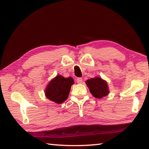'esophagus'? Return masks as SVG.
<instances>
[{"label": "esophagus", "mask_w": 149, "mask_h": 149, "mask_svg": "<svg viewBox=\"0 0 149 149\" xmlns=\"http://www.w3.org/2000/svg\"><path fill=\"white\" fill-rule=\"evenodd\" d=\"M76 81H77V83L81 84V83H83V79L81 78V77H78L76 79Z\"/></svg>", "instance_id": "esophagus-1"}]
</instances>
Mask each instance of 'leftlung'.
<instances>
[{
	"instance_id": "8db88e82",
	"label": "left lung",
	"mask_w": 149,
	"mask_h": 149,
	"mask_svg": "<svg viewBox=\"0 0 149 149\" xmlns=\"http://www.w3.org/2000/svg\"><path fill=\"white\" fill-rule=\"evenodd\" d=\"M86 83L89 88L90 93L95 98L101 99L109 93L106 82L100 77L91 78L86 81Z\"/></svg>"
}]
</instances>
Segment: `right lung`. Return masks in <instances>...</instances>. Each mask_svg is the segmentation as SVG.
I'll list each match as a JSON object with an SVG mask.
<instances>
[{"label": "right lung", "mask_w": 149, "mask_h": 149, "mask_svg": "<svg viewBox=\"0 0 149 149\" xmlns=\"http://www.w3.org/2000/svg\"><path fill=\"white\" fill-rule=\"evenodd\" d=\"M72 77L57 76L50 82L45 90L46 97L57 104H61L68 99L71 86L74 84Z\"/></svg>", "instance_id": "1"}]
</instances>
